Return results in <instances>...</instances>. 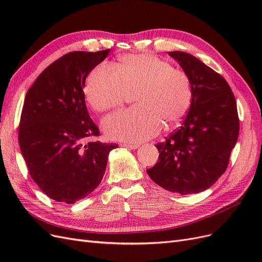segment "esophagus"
<instances>
[{"mask_svg": "<svg viewBox=\"0 0 262 262\" xmlns=\"http://www.w3.org/2000/svg\"><path fill=\"white\" fill-rule=\"evenodd\" d=\"M123 147H126V148H129V149H136V148H138L139 147V145L138 144H129V143H123V144H121Z\"/></svg>", "mask_w": 262, "mask_h": 262, "instance_id": "obj_1", "label": "esophagus"}]
</instances>
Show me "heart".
I'll return each instance as SVG.
<instances>
[{
	"label": "heart",
	"mask_w": 262,
	"mask_h": 262,
	"mask_svg": "<svg viewBox=\"0 0 262 262\" xmlns=\"http://www.w3.org/2000/svg\"><path fill=\"white\" fill-rule=\"evenodd\" d=\"M96 67L85 84V97L97 113L121 106L129 94L137 106L108 116L102 128L109 138L141 142L155 137L162 125L172 128L192 101L189 76L152 54H125L114 67Z\"/></svg>",
	"instance_id": "1"
}]
</instances>
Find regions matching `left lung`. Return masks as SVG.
Masks as SVG:
<instances>
[{
	"instance_id": "obj_1",
	"label": "left lung",
	"mask_w": 262,
	"mask_h": 262,
	"mask_svg": "<svg viewBox=\"0 0 262 262\" xmlns=\"http://www.w3.org/2000/svg\"><path fill=\"white\" fill-rule=\"evenodd\" d=\"M192 85V101L180 128L156 144L158 162L146 171L170 192L204 191L223 175L239 133L234 94L225 78L193 55L168 52Z\"/></svg>"
}]
</instances>
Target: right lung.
Wrapping results in <instances>:
<instances>
[{"mask_svg": "<svg viewBox=\"0 0 262 262\" xmlns=\"http://www.w3.org/2000/svg\"><path fill=\"white\" fill-rule=\"evenodd\" d=\"M110 49L74 51L45 69L28 90L18 142L31 178L51 199L74 203L98 187L115 143L99 136L87 112L83 89L91 71Z\"/></svg>", "mask_w": 262, "mask_h": 262, "instance_id": "right-lung-1", "label": "right lung"}]
</instances>
